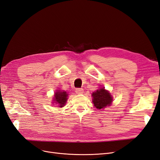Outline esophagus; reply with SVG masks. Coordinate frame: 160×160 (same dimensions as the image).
Segmentation results:
<instances>
[{
	"mask_svg": "<svg viewBox=\"0 0 160 160\" xmlns=\"http://www.w3.org/2000/svg\"><path fill=\"white\" fill-rule=\"evenodd\" d=\"M75 92L77 94H82L83 92V89H82V88H78V89H75Z\"/></svg>",
	"mask_w": 160,
	"mask_h": 160,
	"instance_id": "esophagus-1",
	"label": "esophagus"
}]
</instances>
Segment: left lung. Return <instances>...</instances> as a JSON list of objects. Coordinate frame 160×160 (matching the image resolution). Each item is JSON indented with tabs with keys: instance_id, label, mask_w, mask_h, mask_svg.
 <instances>
[{
	"instance_id": "1",
	"label": "left lung",
	"mask_w": 160,
	"mask_h": 160,
	"mask_svg": "<svg viewBox=\"0 0 160 160\" xmlns=\"http://www.w3.org/2000/svg\"><path fill=\"white\" fill-rule=\"evenodd\" d=\"M92 96L93 97V104L95 107L99 110L110 106L112 101V98L110 92L104 89V87L93 92Z\"/></svg>"
}]
</instances>
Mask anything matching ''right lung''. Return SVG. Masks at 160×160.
<instances>
[{"label": "right lung", "instance_id": "right-lung-1", "mask_svg": "<svg viewBox=\"0 0 160 160\" xmlns=\"http://www.w3.org/2000/svg\"><path fill=\"white\" fill-rule=\"evenodd\" d=\"M55 103L58 104L59 107H63L68 100V94L65 91H58L54 95Z\"/></svg>", "mask_w": 160, "mask_h": 160}]
</instances>
